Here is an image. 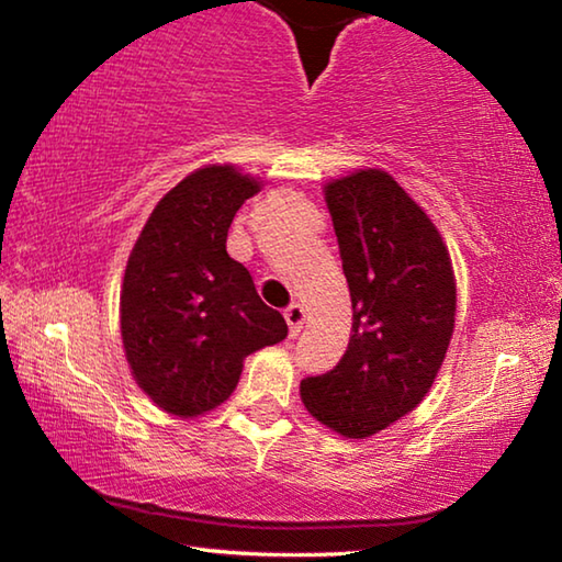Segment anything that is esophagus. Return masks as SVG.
<instances>
[{"mask_svg": "<svg viewBox=\"0 0 562 562\" xmlns=\"http://www.w3.org/2000/svg\"><path fill=\"white\" fill-rule=\"evenodd\" d=\"M284 319H288V327H290V337H297L300 329H302V322H304V310L302 304H290L288 310H284Z\"/></svg>", "mask_w": 562, "mask_h": 562, "instance_id": "34e87169", "label": "esophagus"}]
</instances>
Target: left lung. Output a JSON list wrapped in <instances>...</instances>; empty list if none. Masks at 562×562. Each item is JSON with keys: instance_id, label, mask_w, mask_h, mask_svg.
<instances>
[{"instance_id": "8db88e82", "label": "left lung", "mask_w": 562, "mask_h": 562, "mask_svg": "<svg viewBox=\"0 0 562 562\" xmlns=\"http://www.w3.org/2000/svg\"><path fill=\"white\" fill-rule=\"evenodd\" d=\"M351 294V337L339 364L302 379L307 412L364 439L412 412L449 349L456 282L439 231L384 170L325 188Z\"/></svg>"}]
</instances>
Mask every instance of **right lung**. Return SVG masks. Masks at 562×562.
Returning a JSON list of instances; mask_svg holds the SVG:
<instances>
[{
  "label": "right lung",
  "instance_id": "add662e5",
  "mask_svg": "<svg viewBox=\"0 0 562 562\" xmlns=\"http://www.w3.org/2000/svg\"><path fill=\"white\" fill-rule=\"evenodd\" d=\"M233 166H207L168 190L133 247L121 337L138 386L176 416L221 406L243 359L288 337V322L225 250L227 227L258 193Z\"/></svg>",
  "mask_w": 562,
  "mask_h": 562
}]
</instances>
